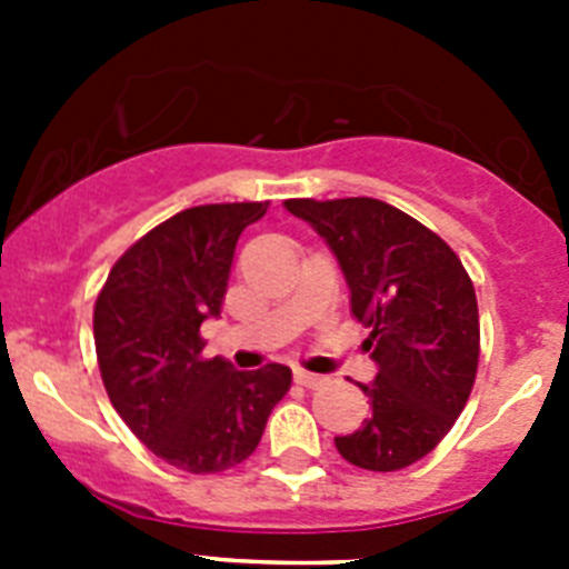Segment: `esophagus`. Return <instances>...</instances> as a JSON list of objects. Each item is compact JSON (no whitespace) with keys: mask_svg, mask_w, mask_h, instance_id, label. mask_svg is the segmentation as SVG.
Masks as SVG:
<instances>
[{"mask_svg":"<svg viewBox=\"0 0 569 569\" xmlns=\"http://www.w3.org/2000/svg\"><path fill=\"white\" fill-rule=\"evenodd\" d=\"M293 379H296V385H301V387L328 385V376H316V373H308V370H296Z\"/></svg>","mask_w":569,"mask_h":569,"instance_id":"1","label":"esophagus"}]
</instances>
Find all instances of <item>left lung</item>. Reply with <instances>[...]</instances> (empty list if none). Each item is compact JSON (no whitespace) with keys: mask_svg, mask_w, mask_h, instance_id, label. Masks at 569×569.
I'll list each match as a JSON object with an SVG mask.
<instances>
[{"mask_svg":"<svg viewBox=\"0 0 569 569\" xmlns=\"http://www.w3.org/2000/svg\"><path fill=\"white\" fill-rule=\"evenodd\" d=\"M284 208L325 239L370 328L379 373L359 385L373 413L336 450L390 472L425 459L456 425L479 367V305L459 256L433 230L379 199H290Z\"/></svg>","mask_w":569,"mask_h":569,"instance_id":"obj_1","label":"left lung"}]
</instances>
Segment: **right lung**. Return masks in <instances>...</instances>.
<instances>
[{
    "instance_id": "right-lung-1",
    "label": "right lung",
    "mask_w": 569,
    "mask_h": 569,
    "mask_svg": "<svg viewBox=\"0 0 569 569\" xmlns=\"http://www.w3.org/2000/svg\"><path fill=\"white\" fill-rule=\"evenodd\" d=\"M264 213L268 202H233L170 216L116 261L93 310L110 405L148 450L196 476L248 459L293 381L284 365L202 356L199 328L222 313L236 241Z\"/></svg>"
}]
</instances>
